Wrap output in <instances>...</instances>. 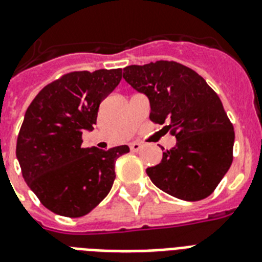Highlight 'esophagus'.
<instances>
[{
	"instance_id": "34e87169",
	"label": "esophagus",
	"mask_w": 262,
	"mask_h": 262,
	"mask_svg": "<svg viewBox=\"0 0 262 262\" xmlns=\"http://www.w3.org/2000/svg\"><path fill=\"white\" fill-rule=\"evenodd\" d=\"M129 148H130L132 151H138L142 148V145L140 144V142H130V144H129Z\"/></svg>"
}]
</instances>
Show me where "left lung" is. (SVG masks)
Instances as JSON below:
<instances>
[{"label":"left lung","instance_id":"8db88e82","mask_svg":"<svg viewBox=\"0 0 262 262\" xmlns=\"http://www.w3.org/2000/svg\"><path fill=\"white\" fill-rule=\"evenodd\" d=\"M122 77L150 104V120L177 140L146 169L162 192L199 201L216 189L233 161L234 130L221 100L194 70L173 61L130 65ZM164 149V148H162Z\"/></svg>","mask_w":262,"mask_h":262}]
</instances>
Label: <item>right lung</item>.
Listing matches in <instances>:
<instances>
[{
	"label": "right lung",
	"mask_w": 262,
	"mask_h": 262,
	"mask_svg": "<svg viewBox=\"0 0 262 262\" xmlns=\"http://www.w3.org/2000/svg\"><path fill=\"white\" fill-rule=\"evenodd\" d=\"M121 77V69L73 72L43 88L26 111L15 156L28 186L56 214L85 216L111 192L116 160L129 146L82 148L81 137Z\"/></svg>",
	"instance_id": "1"
}]
</instances>
